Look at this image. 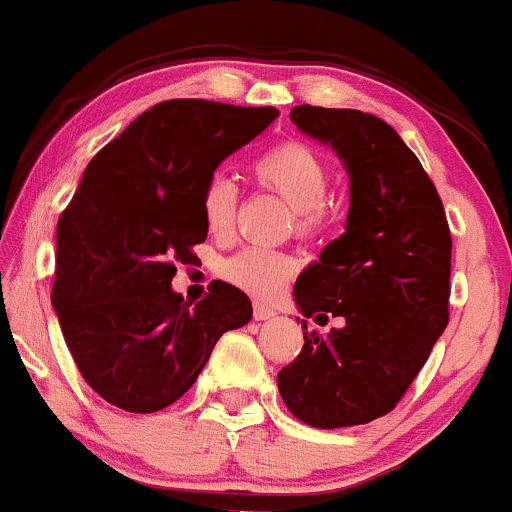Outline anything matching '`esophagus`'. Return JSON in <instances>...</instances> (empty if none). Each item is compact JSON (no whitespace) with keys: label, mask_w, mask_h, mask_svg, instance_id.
Masks as SVG:
<instances>
[{"label":"esophagus","mask_w":512,"mask_h":512,"mask_svg":"<svg viewBox=\"0 0 512 512\" xmlns=\"http://www.w3.org/2000/svg\"><path fill=\"white\" fill-rule=\"evenodd\" d=\"M274 316H277V311H274L272 306L260 304V301H257L255 304V319L257 321H270V319H274Z\"/></svg>","instance_id":"obj_1"}]
</instances>
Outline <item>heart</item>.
<instances>
[{
  "mask_svg": "<svg viewBox=\"0 0 512 512\" xmlns=\"http://www.w3.org/2000/svg\"><path fill=\"white\" fill-rule=\"evenodd\" d=\"M250 174L260 186L272 188L294 208L297 230L316 233L326 223L328 166L324 159L301 142H282L267 149L250 164ZM201 215L208 233L225 238L233 230L235 188L223 176H213L203 188ZM294 260L284 252L245 247L220 265V277L252 297H274L292 279Z\"/></svg>",
  "mask_w": 512,
  "mask_h": 512,
  "instance_id": "obj_1",
  "label": "heart"
}]
</instances>
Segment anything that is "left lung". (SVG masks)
Returning a JSON list of instances; mask_svg holds the SVG:
<instances>
[{
	"label": "left lung",
	"instance_id": "1",
	"mask_svg": "<svg viewBox=\"0 0 512 512\" xmlns=\"http://www.w3.org/2000/svg\"><path fill=\"white\" fill-rule=\"evenodd\" d=\"M292 122L328 144L351 179L346 233L294 284L301 314L341 316L279 370L287 410L316 429L395 410L449 324L451 233L427 171L387 122L360 110L297 105Z\"/></svg>",
	"mask_w": 512,
	"mask_h": 512
}]
</instances>
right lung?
I'll return each mask as SVG.
<instances>
[{
  "label": "right lung",
  "mask_w": 512,
  "mask_h": 512,
  "mask_svg": "<svg viewBox=\"0 0 512 512\" xmlns=\"http://www.w3.org/2000/svg\"><path fill=\"white\" fill-rule=\"evenodd\" d=\"M274 107L166 100L85 166L58 218L51 304L85 383L149 414L196 383L218 338L252 319L245 292L213 282L196 306L171 289L174 262L206 240L203 188L223 159L277 120Z\"/></svg>",
  "instance_id": "right-lung-1"
}]
</instances>
